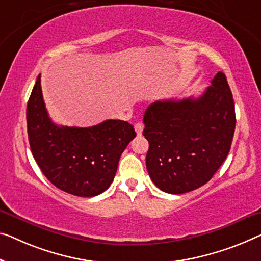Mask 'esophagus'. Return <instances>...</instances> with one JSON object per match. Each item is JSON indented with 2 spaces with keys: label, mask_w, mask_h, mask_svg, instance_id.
<instances>
[{
  "label": "esophagus",
  "mask_w": 261,
  "mask_h": 261,
  "mask_svg": "<svg viewBox=\"0 0 261 261\" xmlns=\"http://www.w3.org/2000/svg\"><path fill=\"white\" fill-rule=\"evenodd\" d=\"M135 130H136V134H137L138 136H141L143 130H144V124L143 123H136L135 124Z\"/></svg>",
  "instance_id": "34e87169"
}]
</instances>
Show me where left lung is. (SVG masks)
I'll return each mask as SVG.
<instances>
[{
    "instance_id": "8db88e82",
    "label": "left lung",
    "mask_w": 261,
    "mask_h": 261,
    "mask_svg": "<svg viewBox=\"0 0 261 261\" xmlns=\"http://www.w3.org/2000/svg\"><path fill=\"white\" fill-rule=\"evenodd\" d=\"M146 169L162 191L181 194L206 184L230 152L234 102L219 71L203 95L157 100L144 114Z\"/></svg>"
}]
</instances>
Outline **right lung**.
<instances>
[{
	"label": "right lung",
	"mask_w": 261,
	"mask_h": 261,
	"mask_svg": "<svg viewBox=\"0 0 261 261\" xmlns=\"http://www.w3.org/2000/svg\"><path fill=\"white\" fill-rule=\"evenodd\" d=\"M30 149L48 180L62 191L95 197L111 185L120 154L136 137L134 126L108 119L90 127L58 126L50 119L41 89V75L27 106Z\"/></svg>",
	"instance_id": "obj_1"
}]
</instances>
